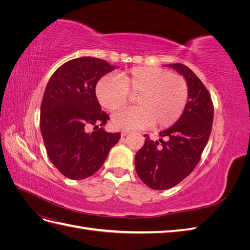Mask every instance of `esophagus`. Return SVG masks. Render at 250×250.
I'll return each mask as SVG.
<instances>
[{
  "mask_svg": "<svg viewBox=\"0 0 250 250\" xmlns=\"http://www.w3.org/2000/svg\"><path fill=\"white\" fill-rule=\"evenodd\" d=\"M129 132H130L129 130H122V131H121V135H122V137H124V135L128 134Z\"/></svg>",
  "mask_w": 250,
  "mask_h": 250,
  "instance_id": "esophagus-1",
  "label": "esophagus"
}]
</instances>
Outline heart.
Returning a JSON list of instances; mask_svg holds the SVG:
<instances>
[{"mask_svg":"<svg viewBox=\"0 0 250 250\" xmlns=\"http://www.w3.org/2000/svg\"><path fill=\"white\" fill-rule=\"evenodd\" d=\"M100 105L108 111L124 107L135 97L138 106L117 112L112 124L119 129H142L153 124L165 128L181 117L188 99V86L183 76L154 66H135L104 77L96 86Z\"/></svg>","mask_w":250,"mask_h":250,"instance_id":"heart-1","label":"heart"}]
</instances>
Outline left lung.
I'll return each instance as SVG.
<instances>
[{"label": "left lung", "mask_w": 250, "mask_h": 250, "mask_svg": "<svg viewBox=\"0 0 250 250\" xmlns=\"http://www.w3.org/2000/svg\"><path fill=\"white\" fill-rule=\"evenodd\" d=\"M168 65L187 80L188 99L177 122L160 132L162 139L154 142L145 134V144L135 154L139 177L153 190H167L190 175L207 146L214 119V104L201 80L185 64Z\"/></svg>", "instance_id": "left-lung-1"}]
</instances>
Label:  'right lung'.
<instances>
[{
	"instance_id": "obj_1",
	"label": "right lung",
	"mask_w": 250,
	"mask_h": 250,
	"mask_svg": "<svg viewBox=\"0 0 250 250\" xmlns=\"http://www.w3.org/2000/svg\"><path fill=\"white\" fill-rule=\"evenodd\" d=\"M115 69L99 58H75L60 65L48 82L41 106V131L50 161L67 178L92 176L121 139L120 132L104 130L109 117L96 96L98 81ZM90 125L93 133L87 131Z\"/></svg>"
}]
</instances>
